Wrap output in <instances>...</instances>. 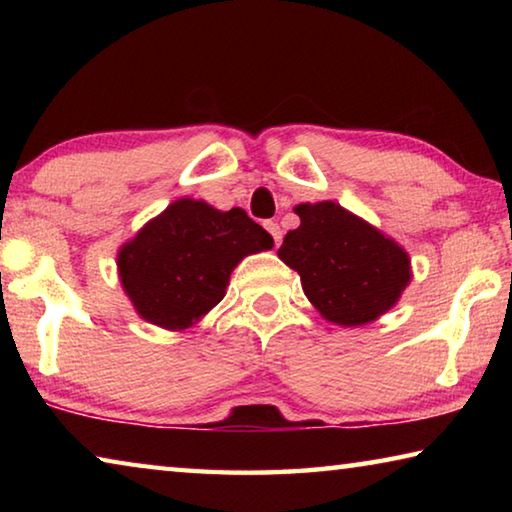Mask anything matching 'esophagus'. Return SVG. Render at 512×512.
I'll list each match as a JSON object with an SVG mask.
<instances>
[{
    "label": "esophagus",
    "mask_w": 512,
    "mask_h": 512,
    "mask_svg": "<svg viewBox=\"0 0 512 512\" xmlns=\"http://www.w3.org/2000/svg\"><path fill=\"white\" fill-rule=\"evenodd\" d=\"M264 228H266L268 232H271L275 246H280V244H282V230H280V225H277L275 221H266Z\"/></svg>",
    "instance_id": "34e87169"
}]
</instances>
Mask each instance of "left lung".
Segmentation results:
<instances>
[{
    "label": "left lung",
    "instance_id": "8db88e82",
    "mask_svg": "<svg viewBox=\"0 0 512 512\" xmlns=\"http://www.w3.org/2000/svg\"><path fill=\"white\" fill-rule=\"evenodd\" d=\"M277 257L298 271L318 314L341 327L368 325L391 311L411 282V257L375 225L334 201L293 207Z\"/></svg>",
    "mask_w": 512,
    "mask_h": 512
}]
</instances>
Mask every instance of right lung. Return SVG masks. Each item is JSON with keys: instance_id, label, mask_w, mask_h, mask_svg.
<instances>
[{"instance_id": "add662e5", "label": "right lung", "mask_w": 512, "mask_h": 512, "mask_svg": "<svg viewBox=\"0 0 512 512\" xmlns=\"http://www.w3.org/2000/svg\"><path fill=\"white\" fill-rule=\"evenodd\" d=\"M271 248L273 237L241 207L178 198L119 248V282L146 323L185 332L223 300L241 259Z\"/></svg>"}]
</instances>
